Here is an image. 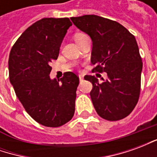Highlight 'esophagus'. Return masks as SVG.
I'll list each match as a JSON object with an SVG mask.
<instances>
[{"instance_id": "obj_1", "label": "esophagus", "mask_w": 157, "mask_h": 157, "mask_svg": "<svg viewBox=\"0 0 157 157\" xmlns=\"http://www.w3.org/2000/svg\"><path fill=\"white\" fill-rule=\"evenodd\" d=\"M83 76H82V75H79V80H80V82H82V81H83Z\"/></svg>"}]
</instances>
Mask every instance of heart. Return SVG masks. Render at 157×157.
<instances>
[{
    "mask_svg": "<svg viewBox=\"0 0 157 157\" xmlns=\"http://www.w3.org/2000/svg\"><path fill=\"white\" fill-rule=\"evenodd\" d=\"M86 37H87V35H86L85 33H76V34L75 35V41H76V43H78L80 40H82V39H83L84 38H86Z\"/></svg>",
    "mask_w": 157,
    "mask_h": 157,
    "instance_id": "heart-1",
    "label": "heart"
}]
</instances>
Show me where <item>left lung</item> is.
Listing matches in <instances>:
<instances>
[{
	"label": "left lung",
	"instance_id": "left-lung-1",
	"mask_svg": "<svg viewBox=\"0 0 157 157\" xmlns=\"http://www.w3.org/2000/svg\"><path fill=\"white\" fill-rule=\"evenodd\" d=\"M74 25L88 34L92 41V71L106 72L108 79L92 82L90 92L100 117L109 121L125 118L137 104L140 92L142 60L135 36L115 21L96 15L71 17Z\"/></svg>",
	"mask_w": 157,
	"mask_h": 157
}]
</instances>
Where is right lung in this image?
<instances>
[{
    "label": "right lung",
    "instance_id": "add662e5",
    "mask_svg": "<svg viewBox=\"0 0 157 157\" xmlns=\"http://www.w3.org/2000/svg\"><path fill=\"white\" fill-rule=\"evenodd\" d=\"M67 17L43 18L26 29L9 55V78L27 113L47 127H59L74 116L79 77L64 73L51 80L50 63L57 59L67 29Z\"/></svg>",
    "mask_w": 157,
    "mask_h": 157
}]
</instances>
